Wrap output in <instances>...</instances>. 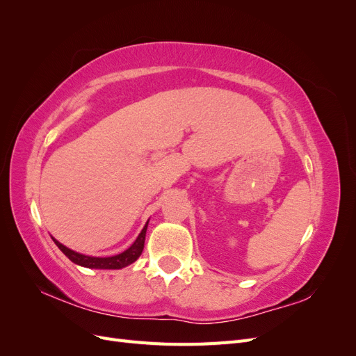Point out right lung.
<instances>
[{
    "label": "right lung",
    "instance_id": "right-lung-1",
    "mask_svg": "<svg viewBox=\"0 0 356 356\" xmlns=\"http://www.w3.org/2000/svg\"><path fill=\"white\" fill-rule=\"evenodd\" d=\"M149 221V220H148ZM148 221L145 222L144 229L141 230V233L138 234L136 241L127 248L126 251L117 254V255H111V257H92V255H84L80 254L77 251L70 250L68 246L62 245L59 241H56L51 236L53 242L56 243V246L59 250L65 254L70 260L75 264H79L81 267H88V268H104V270H117V268H123L129 264L135 263L139 255L143 254L144 250V242H145V233H147V227H148Z\"/></svg>",
    "mask_w": 356,
    "mask_h": 356
}]
</instances>
